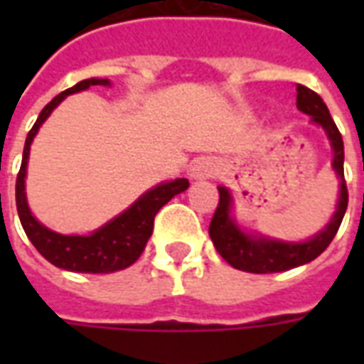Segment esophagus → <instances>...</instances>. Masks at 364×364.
I'll list each match as a JSON object with an SVG mask.
<instances>
[{"instance_id":"obj_1","label":"esophagus","mask_w":364,"mask_h":364,"mask_svg":"<svg viewBox=\"0 0 364 364\" xmlns=\"http://www.w3.org/2000/svg\"><path fill=\"white\" fill-rule=\"evenodd\" d=\"M218 173V166L214 164L213 159H198L191 167V179H210Z\"/></svg>"}]
</instances>
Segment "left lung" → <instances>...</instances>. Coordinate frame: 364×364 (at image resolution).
I'll return each instance as SVG.
<instances>
[{"mask_svg":"<svg viewBox=\"0 0 364 364\" xmlns=\"http://www.w3.org/2000/svg\"><path fill=\"white\" fill-rule=\"evenodd\" d=\"M296 107L298 111L312 117V122L320 124L326 130L331 148H333V164L331 166L339 177V198H337L336 213H333L326 228L306 242L294 244V242L271 240V237L259 236V234L253 236V234L244 232L232 218V214H230L232 213L230 191L226 187H218L220 200H218V206H216L210 226H208V234H210L216 252L220 253L232 267L240 269V271L257 274L281 273V271H289V269L310 263L320 253L326 252V247L331 244V240L336 237L337 230L341 226L345 210H347L349 193H347L343 175V138L339 134L323 99L316 91L308 90L304 85H298Z\"/></svg>","mask_w":364,"mask_h":364,"instance_id":"1","label":"left lung"}]
</instances>
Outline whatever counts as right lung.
I'll use <instances>...</instances> for the list:
<instances>
[{"mask_svg":"<svg viewBox=\"0 0 364 364\" xmlns=\"http://www.w3.org/2000/svg\"><path fill=\"white\" fill-rule=\"evenodd\" d=\"M91 85H111L109 80H83L75 83L74 87L62 91L60 95L52 99L50 103L44 107L35 127L31 128L25 140L23 150V161H21L17 185H15V200H17V213H19L21 226L25 230L27 237L33 242L36 252L43 255L44 259L50 261L52 265L74 273H114L120 269L130 267L148 244L154 230V218L164 205H167L175 195H179L189 187L187 179H175V181L159 183L158 187L146 191L142 197L120 213L117 218L107 222L105 226L95 230L90 236H64L58 232H52L31 214L25 195V177H27V161L31 142L43 127V122L50 112L72 93L83 91Z\"/></svg>","mask_w":364,"mask_h":364,"instance_id":"add662e5","label":"right lung"}]
</instances>
